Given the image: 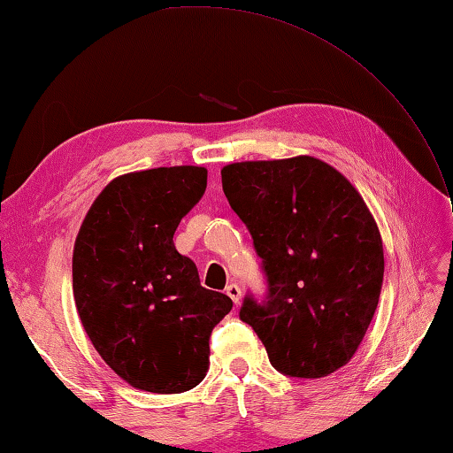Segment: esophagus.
<instances>
[{
	"instance_id": "obj_1",
	"label": "esophagus",
	"mask_w": 453,
	"mask_h": 453,
	"mask_svg": "<svg viewBox=\"0 0 453 453\" xmlns=\"http://www.w3.org/2000/svg\"><path fill=\"white\" fill-rule=\"evenodd\" d=\"M226 295L231 296V300L234 304H241V298H242V290H241V287L236 282H231L226 287Z\"/></svg>"
}]
</instances>
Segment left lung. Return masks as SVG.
Returning <instances> with one entry per match:
<instances>
[{"label": "left lung", "mask_w": 453, "mask_h": 453, "mask_svg": "<svg viewBox=\"0 0 453 453\" xmlns=\"http://www.w3.org/2000/svg\"><path fill=\"white\" fill-rule=\"evenodd\" d=\"M220 174L268 282L266 303L244 298L241 320L282 374L314 380L346 366L384 280L382 236L364 198L308 155L233 163Z\"/></svg>", "instance_id": "obj_1"}]
</instances>
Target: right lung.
Masks as SVG:
<instances>
[{
	"label": "right lung",
	"mask_w": 453,
	"mask_h": 453,
	"mask_svg": "<svg viewBox=\"0 0 453 453\" xmlns=\"http://www.w3.org/2000/svg\"><path fill=\"white\" fill-rule=\"evenodd\" d=\"M204 188V166L127 173L101 190L79 228L77 314L107 366L137 390L179 394L203 382L211 332L233 308L201 287L173 242Z\"/></svg>",
	"instance_id": "add662e5"
}]
</instances>
